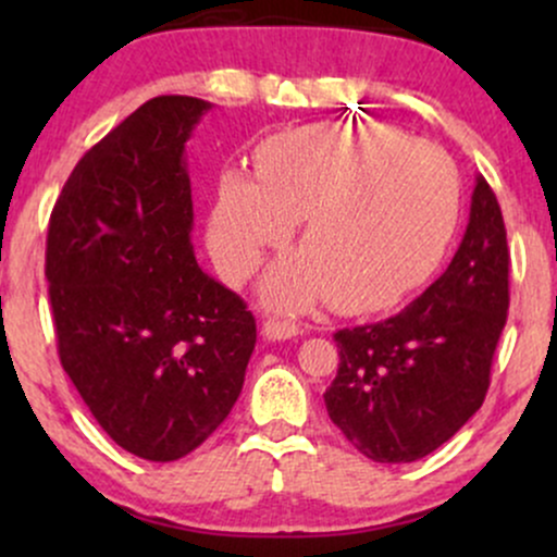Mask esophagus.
Segmentation results:
<instances>
[{
    "mask_svg": "<svg viewBox=\"0 0 557 557\" xmlns=\"http://www.w3.org/2000/svg\"><path fill=\"white\" fill-rule=\"evenodd\" d=\"M261 332H264L267 341H290L300 330L296 322H287V319H267Z\"/></svg>",
    "mask_w": 557,
    "mask_h": 557,
    "instance_id": "obj_1",
    "label": "esophagus"
}]
</instances>
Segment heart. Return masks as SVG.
I'll return each instance as SVG.
<instances>
[{"label":"heart","mask_w":557,"mask_h":557,"mask_svg":"<svg viewBox=\"0 0 557 557\" xmlns=\"http://www.w3.org/2000/svg\"><path fill=\"white\" fill-rule=\"evenodd\" d=\"M456 220L458 175L437 146L389 127L306 125L259 146L257 181L220 177L209 246L230 283H243L300 222V257L272 267L267 304L300 311L327 298L367 314L430 277Z\"/></svg>","instance_id":"obj_1"}]
</instances>
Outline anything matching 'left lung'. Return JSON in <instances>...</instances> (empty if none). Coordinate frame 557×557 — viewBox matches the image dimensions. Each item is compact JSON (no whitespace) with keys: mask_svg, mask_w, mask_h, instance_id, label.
Here are the masks:
<instances>
[{"mask_svg":"<svg viewBox=\"0 0 557 557\" xmlns=\"http://www.w3.org/2000/svg\"><path fill=\"white\" fill-rule=\"evenodd\" d=\"M508 240L482 175L447 270L400 314L337 330V376L324 393L332 424L376 463H411L482 408L508 319Z\"/></svg>","mask_w":557,"mask_h":557,"instance_id":"left-lung-1","label":"left lung"}]
</instances>
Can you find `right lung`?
I'll return each mask as SVG.
<instances>
[{
	"label": "right lung",
	"instance_id": "add662e5",
	"mask_svg": "<svg viewBox=\"0 0 557 557\" xmlns=\"http://www.w3.org/2000/svg\"><path fill=\"white\" fill-rule=\"evenodd\" d=\"M209 110L140 104L75 164L47 235L62 369L114 443L159 463L227 419L257 345V319L190 243L185 140Z\"/></svg>",
	"mask_w": 557,
	"mask_h": 557
}]
</instances>
